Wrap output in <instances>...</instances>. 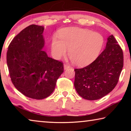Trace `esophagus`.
I'll return each instance as SVG.
<instances>
[{
    "mask_svg": "<svg viewBox=\"0 0 131 131\" xmlns=\"http://www.w3.org/2000/svg\"><path fill=\"white\" fill-rule=\"evenodd\" d=\"M70 68V66L69 65H66V64H65V65H63L64 70H66V69H68Z\"/></svg>",
    "mask_w": 131,
    "mask_h": 131,
    "instance_id": "obj_1",
    "label": "esophagus"
}]
</instances>
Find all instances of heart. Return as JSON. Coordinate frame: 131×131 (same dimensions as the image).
Returning a JSON list of instances; mask_svg holds the SVG:
<instances>
[{
  "instance_id": "obj_1",
  "label": "heart",
  "mask_w": 131,
  "mask_h": 131,
  "mask_svg": "<svg viewBox=\"0 0 131 131\" xmlns=\"http://www.w3.org/2000/svg\"><path fill=\"white\" fill-rule=\"evenodd\" d=\"M58 36L51 40V51L56 59L65 56L67 49L72 63L77 66L88 65L93 62L100 54L105 39L99 33L87 29L69 27L62 29Z\"/></svg>"
}]
</instances>
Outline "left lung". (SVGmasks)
Wrapping results in <instances>:
<instances>
[{
    "label": "left lung",
    "mask_w": 131,
    "mask_h": 131,
    "mask_svg": "<svg viewBox=\"0 0 131 131\" xmlns=\"http://www.w3.org/2000/svg\"><path fill=\"white\" fill-rule=\"evenodd\" d=\"M124 64L123 52L113 35L108 37L106 48L86 67L76 69L74 85L83 98L101 99L116 87Z\"/></svg>",
    "instance_id": "1"
}]
</instances>
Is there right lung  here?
<instances>
[{"label":"right lung","instance_id":"obj_1","mask_svg":"<svg viewBox=\"0 0 131 131\" xmlns=\"http://www.w3.org/2000/svg\"><path fill=\"white\" fill-rule=\"evenodd\" d=\"M43 26L31 25L15 36L8 46L7 63L14 87L25 96L43 99L52 94L63 72V63L48 57Z\"/></svg>","mask_w":131,"mask_h":131}]
</instances>
